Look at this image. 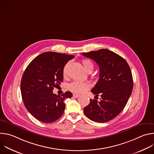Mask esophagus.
Listing matches in <instances>:
<instances>
[{
    "label": "esophagus",
    "mask_w": 154,
    "mask_h": 154,
    "mask_svg": "<svg viewBox=\"0 0 154 154\" xmlns=\"http://www.w3.org/2000/svg\"><path fill=\"white\" fill-rule=\"evenodd\" d=\"M73 96L74 97H75V98H77V97H79L80 96V95L77 94H73Z\"/></svg>",
    "instance_id": "esophagus-1"
}]
</instances>
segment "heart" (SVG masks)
Returning a JSON list of instances; mask_svg holds the SVG:
<instances>
[{"instance_id": "obj_1", "label": "heart", "mask_w": 154, "mask_h": 154, "mask_svg": "<svg viewBox=\"0 0 154 154\" xmlns=\"http://www.w3.org/2000/svg\"><path fill=\"white\" fill-rule=\"evenodd\" d=\"M82 63L84 68L87 72H88L90 71H93L94 68V64L91 60L88 59H84L82 61ZM69 64V63H68L64 67V69H63L64 74H66V69L68 67ZM90 86V85L88 82L74 81L69 85L68 88L69 90L71 91L72 92L80 94V93H83L86 90L88 89Z\"/></svg>"}]
</instances>
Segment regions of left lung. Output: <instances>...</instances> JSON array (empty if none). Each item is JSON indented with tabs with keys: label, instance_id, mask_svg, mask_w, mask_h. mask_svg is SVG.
<instances>
[{
	"label": "left lung",
	"instance_id": "1",
	"mask_svg": "<svg viewBox=\"0 0 154 154\" xmlns=\"http://www.w3.org/2000/svg\"><path fill=\"white\" fill-rule=\"evenodd\" d=\"M82 55L97 63L99 79L91 91L96 97L100 95V102L90 99L85 107V115L99 123L109 121L116 117L125 106L132 92V74L124 58L108 49L83 53Z\"/></svg>",
	"mask_w": 154,
	"mask_h": 154
}]
</instances>
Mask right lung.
Returning a JSON list of instances; mask_svg holds the SVG:
<instances>
[{"label":"right lung","instance_id":"add662e5","mask_svg":"<svg viewBox=\"0 0 154 154\" xmlns=\"http://www.w3.org/2000/svg\"><path fill=\"white\" fill-rule=\"evenodd\" d=\"M74 55L53 52L42 53L35 57L26 69L20 82L24 105L36 119L52 123L63 114L64 99L72 94L65 92L61 96L53 93L63 79V69Z\"/></svg>","mask_w":154,"mask_h":154}]
</instances>
